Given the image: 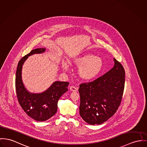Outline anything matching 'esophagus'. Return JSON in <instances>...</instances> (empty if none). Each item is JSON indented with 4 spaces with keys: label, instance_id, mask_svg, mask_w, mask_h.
I'll return each mask as SVG.
<instances>
[{
    "label": "esophagus",
    "instance_id": "1",
    "mask_svg": "<svg viewBox=\"0 0 147 147\" xmlns=\"http://www.w3.org/2000/svg\"><path fill=\"white\" fill-rule=\"evenodd\" d=\"M70 90L73 92H77L78 90V88H77L73 86H71L70 87Z\"/></svg>",
    "mask_w": 147,
    "mask_h": 147
}]
</instances>
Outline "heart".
Instances as JSON below:
<instances>
[{"label": "heart", "mask_w": 147, "mask_h": 147, "mask_svg": "<svg viewBox=\"0 0 147 147\" xmlns=\"http://www.w3.org/2000/svg\"><path fill=\"white\" fill-rule=\"evenodd\" d=\"M72 64L78 69V75L81 79L89 80L96 78L102 71L103 61L101 57H96L92 54H84L72 59ZM62 68L67 70L69 68L68 63H62Z\"/></svg>", "instance_id": "heart-1"}]
</instances>
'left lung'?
Wrapping results in <instances>:
<instances>
[{
	"instance_id": "8db88e82",
	"label": "left lung",
	"mask_w": 147,
	"mask_h": 147,
	"mask_svg": "<svg viewBox=\"0 0 147 147\" xmlns=\"http://www.w3.org/2000/svg\"><path fill=\"white\" fill-rule=\"evenodd\" d=\"M114 66L103 76L79 85V113L90 125L101 124L120 105L124 90L125 70L115 58Z\"/></svg>"
}]
</instances>
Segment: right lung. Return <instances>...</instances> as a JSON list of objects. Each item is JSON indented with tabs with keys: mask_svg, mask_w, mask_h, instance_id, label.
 I'll list each match as a JSON object with an SVG mask.
<instances>
[{
	"mask_svg": "<svg viewBox=\"0 0 147 147\" xmlns=\"http://www.w3.org/2000/svg\"><path fill=\"white\" fill-rule=\"evenodd\" d=\"M45 48L32 50L20 60L16 70V89L18 101L24 112L36 121H44L54 116L57 110L60 97L68 90L69 83L57 81L41 93H32L24 87L22 79V70L24 62L28 57L45 51Z\"/></svg>",
	"mask_w": 147,
	"mask_h": 147,
	"instance_id": "1",
	"label": "right lung"
}]
</instances>
